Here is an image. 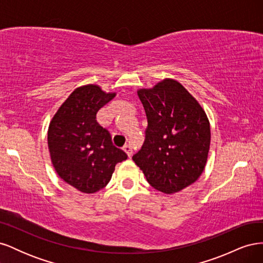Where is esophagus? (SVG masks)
<instances>
[{
	"instance_id": "1",
	"label": "esophagus",
	"mask_w": 263,
	"mask_h": 263,
	"mask_svg": "<svg viewBox=\"0 0 263 263\" xmlns=\"http://www.w3.org/2000/svg\"><path fill=\"white\" fill-rule=\"evenodd\" d=\"M123 150L125 151L126 155L128 156V158H130V157H132V155H133V150H132V147H130V146L126 145V146L123 148Z\"/></svg>"
}]
</instances>
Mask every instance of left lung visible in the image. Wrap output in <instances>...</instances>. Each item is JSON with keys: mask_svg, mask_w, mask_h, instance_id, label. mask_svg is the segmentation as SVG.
Returning a JSON list of instances; mask_svg holds the SVG:
<instances>
[{"mask_svg": "<svg viewBox=\"0 0 263 263\" xmlns=\"http://www.w3.org/2000/svg\"><path fill=\"white\" fill-rule=\"evenodd\" d=\"M148 126L133 156L151 186L172 194L194 183L208 161L211 127L198 102L173 79L137 91Z\"/></svg>", "mask_w": 263, "mask_h": 263, "instance_id": "obj_1", "label": "left lung"}]
</instances>
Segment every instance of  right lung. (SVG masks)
<instances>
[{"label": "right lung", "instance_id": "add662e5", "mask_svg": "<svg viewBox=\"0 0 263 263\" xmlns=\"http://www.w3.org/2000/svg\"><path fill=\"white\" fill-rule=\"evenodd\" d=\"M115 95L95 84L77 87L49 124L48 148L53 168L63 181L82 193L105 187L115 165L127 159L97 121L100 108Z\"/></svg>", "mask_w": 263, "mask_h": 263}]
</instances>
